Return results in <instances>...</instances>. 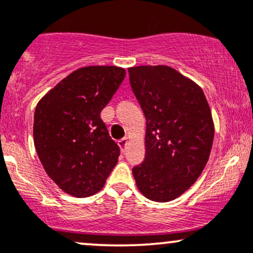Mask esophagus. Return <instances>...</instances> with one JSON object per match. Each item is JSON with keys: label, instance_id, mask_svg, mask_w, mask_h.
Wrapping results in <instances>:
<instances>
[{"label": "esophagus", "instance_id": "esophagus-1", "mask_svg": "<svg viewBox=\"0 0 253 253\" xmlns=\"http://www.w3.org/2000/svg\"><path fill=\"white\" fill-rule=\"evenodd\" d=\"M127 141H128V138H127V136H125V138H123V139H120V140L118 141V144H119V146L121 147V149H125V146H126L127 145Z\"/></svg>", "mask_w": 253, "mask_h": 253}]
</instances>
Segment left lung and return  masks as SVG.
I'll list each match as a JSON object with an SVG mask.
<instances>
[{
  "label": "left lung",
  "mask_w": 253,
  "mask_h": 253,
  "mask_svg": "<svg viewBox=\"0 0 253 253\" xmlns=\"http://www.w3.org/2000/svg\"><path fill=\"white\" fill-rule=\"evenodd\" d=\"M128 74L146 118V153L133 177L147 199L171 201L207 164L214 139L211 108L202 89L170 66H134Z\"/></svg>",
  "instance_id": "left-lung-1"
}]
</instances>
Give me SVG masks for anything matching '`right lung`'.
Returning <instances> with one entry per match:
<instances>
[{
	"instance_id": "add662e5",
	"label": "right lung",
	"mask_w": 253,
	"mask_h": 253,
	"mask_svg": "<svg viewBox=\"0 0 253 253\" xmlns=\"http://www.w3.org/2000/svg\"><path fill=\"white\" fill-rule=\"evenodd\" d=\"M126 71L85 66L51 89L34 112V145L46 173L60 189L88 197L103 188L120 156L101 119Z\"/></svg>"
}]
</instances>
